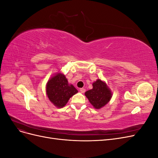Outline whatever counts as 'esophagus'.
Listing matches in <instances>:
<instances>
[{
  "label": "esophagus",
  "mask_w": 158,
  "mask_h": 158,
  "mask_svg": "<svg viewBox=\"0 0 158 158\" xmlns=\"http://www.w3.org/2000/svg\"><path fill=\"white\" fill-rule=\"evenodd\" d=\"M80 91L81 92V93H84L85 92V89H84V88H80Z\"/></svg>",
  "instance_id": "1"
}]
</instances>
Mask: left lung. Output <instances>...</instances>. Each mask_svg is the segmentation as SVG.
<instances>
[{
    "label": "left lung",
    "instance_id": "obj_1",
    "mask_svg": "<svg viewBox=\"0 0 158 158\" xmlns=\"http://www.w3.org/2000/svg\"><path fill=\"white\" fill-rule=\"evenodd\" d=\"M93 88L85 92V95L95 109H99L110 101L112 98L111 91L106 83L98 79L92 84Z\"/></svg>",
    "mask_w": 158,
    "mask_h": 158
}]
</instances>
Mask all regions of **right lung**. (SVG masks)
<instances>
[{
    "instance_id": "obj_1",
    "label": "right lung",
    "mask_w": 158,
    "mask_h": 158,
    "mask_svg": "<svg viewBox=\"0 0 158 158\" xmlns=\"http://www.w3.org/2000/svg\"><path fill=\"white\" fill-rule=\"evenodd\" d=\"M78 93L73 84H69L65 76L57 73L47 83L46 94L50 102L59 108L63 107L69 99Z\"/></svg>"
}]
</instances>
